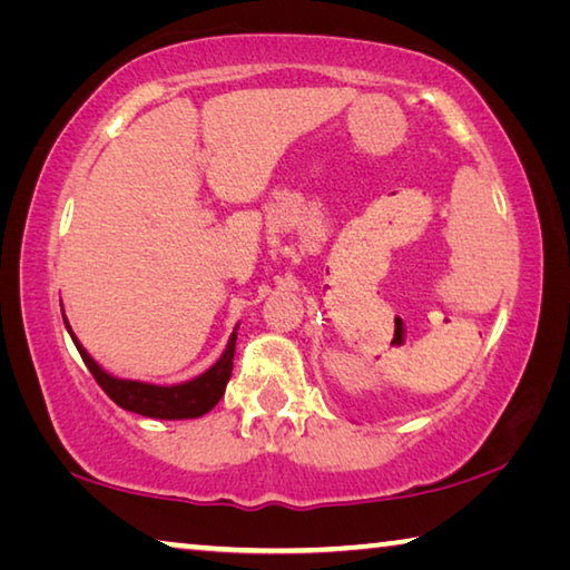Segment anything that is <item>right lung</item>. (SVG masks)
Instances as JSON below:
<instances>
[{
	"instance_id": "add662e5",
	"label": "right lung",
	"mask_w": 570,
	"mask_h": 570,
	"mask_svg": "<svg viewBox=\"0 0 570 570\" xmlns=\"http://www.w3.org/2000/svg\"><path fill=\"white\" fill-rule=\"evenodd\" d=\"M67 324V320H65ZM67 332L72 334L70 326ZM72 342L80 352L82 362L88 364L95 382L100 384L102 392L118 404V407L128 412H138L142 417H158V420H193L214 410L218 400L224 397L226 384L230 380V370H234V354H236V332L230 334L226 352L220 354V360L210 366L208 372L200 377L173 384V387H160V384H146L135 380H118L102 370V366L92 360V356L82 350V344L77 342L72 334Z\"/></svg>"
}]
</instances>
